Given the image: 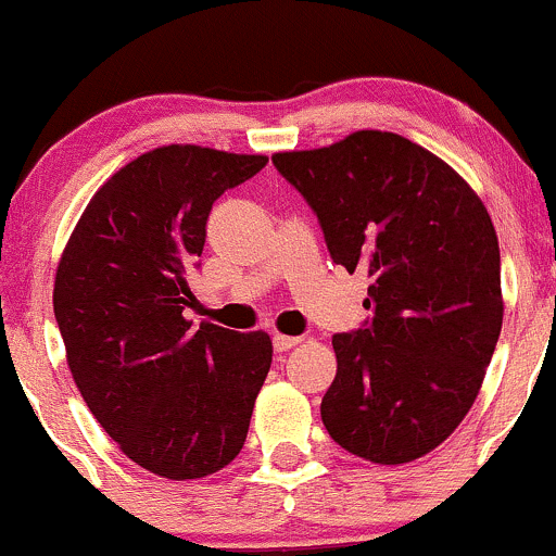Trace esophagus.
I'll return each mask as SVG.
<instances>
[{"instance_id":"obj_1","label":"esophagus","mask_w":556,"mask_h":556,"mask_svg":"<svg viewBox=\"0 0 556 556\" xmlns=\"http://www.w3.org/2000/svg\"><path fill=\"white\" fill-rule=\"evenodd\" d=\"M300 342H302V337H289V334H276V337H273V348H276L278 353L291 351V348L300 345Z\"/></svg>"}]
</instances>
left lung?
<instances>
[{
    "instance_id": "obj_1",
    "label": "left lung",
    "mask_w": 556,
    "mask_h": 556,
    "mask_svg": "<svg viewBox=\"0 0 556 556\" xmlns=\"http://www.w3.org/2000/svg\"><path fill=\"white\" fill-rule=\"evenodd\" d=\"M273 163L316 211L331 260L371 278V318L331 337L326 431L380 466L428 455L477 402L501 334V249L488 208L442 157L388 130L276 152Z\"/></svg>"
}]
</instances>
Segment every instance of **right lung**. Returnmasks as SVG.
Listing matches in <instances>:
<instances>
[{"mask_svg":"<svg viewBox=\"0 0 556 556\" xmlns=\"http://www.w3.org/2000/svg\"><path fill=\"white\" fill-rule=\"evenodd\" d=\"M265 163L194 144L139 154L90 198L61 254L53 311L74 382L157 477L185 482L236 460L270 371L267 331L185 318L211 205Z\"/></svg>","mask_w":556,"mask_h":556,"instance_id":"right-lung-1","label":"right lung"}]
</instances>
